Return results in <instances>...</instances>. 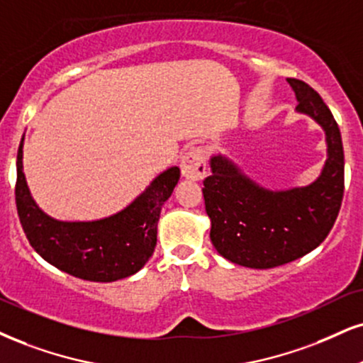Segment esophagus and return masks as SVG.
Returning <instances> with one entry per match:
<instances>
[{
    "mask_svg": "<svg viewBox=\"0 0 363 363\" xmlns=\"http://www.w3.org/2000/svg\"><path fill=\"white\" fill-rule=\"evenodd\" d=\"M207 173L205 153L202 147H194L182 158V174L186 180L200 182Z\"/></svg>",
    "mask_w": 363,
    "mask_h": 363,
    "instance_id": "1",
    "label": "esophagus"
}]
</instances>
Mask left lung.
I'll return each mask as SVG.
<instances>
[{"mask_svg": "<svg viewBox=\"0 0 363 363\" xmlns=\"http://www.w3.org/2000/svg\"><path fill=\"white\" fill-rule=\"evenodd\" d=\"M288 84L296 94V109L326 133L328 160L318 180L303 189L264 190L220 155L212 156V174L203 180L213 247L252 269L283 266L318 247L337 220L345 189L342 136L332 111L306 82L288 79Z\"/></svg>", "mask_w": 363, "mask_h": 363, "instance_id": "left-lung-1", "label": "left lung"}]
</instances>
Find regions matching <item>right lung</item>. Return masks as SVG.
Returning <instances> with one entry per match:
<instances>
[{
  "label": "right lung",
  "mask_w": 363,
  "mask_h": 363,
  "mask_svg": "<svg viewBox=\"0 0 363 363\" xmlns=\"http://www.w3.org/2000/svg\"><path fill=\"white\" fill-rule=\"evenodd\" d=\"M21 160L23 140L16 156V210L26 239L45 261L67 274L96 283H113L145 266L156 245L161 207L180 180V168L172 167L156 177L116 216L94 222H60L33 202Z\"/></svg>",
  "instance_id": "add662e5"
}]
</instances>
